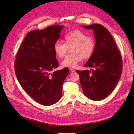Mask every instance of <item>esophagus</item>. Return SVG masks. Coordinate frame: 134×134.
<instances>
[{
  "label": "esophagus",
  "instance_id": "esophagus-1",
  "mask_svg": "<svg viewBox=\"0 0 134 134\" xmlns=\"http://www.w3.org/2000/svg\"><path fill=\"white\" fill-rule=\"evenodd\" d=\"M70 70L72 72H74L75 71V70L74 69H73V68H70Z\"/></svg>",
  "mask_w": 134,
  "mask_h": 134
}]
</instances>
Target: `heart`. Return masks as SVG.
<instances>
[{
	"instance_id": "obj_1",
	"label": "heart",
	"mask_w": 134,
	"mask_h": 134,
	"mask_svg": "<svg viewBox=\"0 0 134 134\" xmlns=\"http://www.w3.org/2000/svg\"><path fill=\"white\" fill-rule=\"evenodd\" d=\"M64 42L56 41L54 51L57 57L62 58L71 48V54L67 55L61 62L63 67H75L82 58L87 59L92 55L95 49V41L82 31L76 30L68 33L64 37Z\"/></svg>"
}]
</instances>
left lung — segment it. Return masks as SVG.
Listing matches in <instances>:
<instances>
[{"label": "left lung", "instance_id": "8db88e82", "mask_svg": "<svg viewBox=\"0 0 134 134\" xmlns=\"http://www.w3.org/2000/svg\"><path fill=\"white\" fill-rule=\"evenodd\" d=\"M94 31V51L85 67L90 71H76L79 74L83 93L94 101L107 98L115 88L122 72V58L110 32L102 25L83 26Z\"/></svg>", "mask_w": 134, "mask_h": 134}]
</instances>
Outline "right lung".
Masks as SVG:
<instances>
[{
  "mask_svg": "<svg viewBox=\"0 0 134 134\" xmlns=\"http://www.w3.org/2000/svg\"><path fill=\"white\" fill-rule=\"evenodd\" d=\"M63 27L54 25L29 32L16 56L15 71L20 86L35 101L44 106L59 101L62 84L69 73L67 67L52 72L59 66L54 44Z\"/></svg>",
  "mask_w": 134,
  "mask_h": 134,
  "instance_id": "right-lung-1",
  "label": "right lung"
}]
</instances>
